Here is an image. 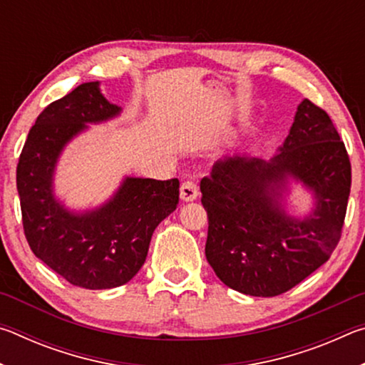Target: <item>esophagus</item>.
I'll return each mask as SVG.
<instances>
[{
    "label": "esophagus",
    "mask_w": 365,
    "mask_h": 365,
    "mask_svg": "<svg viewBox=\"0 0 365 365\" xmlns=\"http://www.w3.org/2000/svg\"><path fill=\"white\" fill-rule=\"evenodd\" d=\"M200 193L197 183L195 180H185L180 187V197L183 201H195Z\"/></svg>",
    "instance_id": "1"
}]
</instances>
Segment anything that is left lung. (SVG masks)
<instances>
[{"mask_svg":"<svg viewBox=\"0 0 365 365\" xmlns=\"http://www.w3.org/2000/svg\"><path fill=\"white\" fill-rule=\"evenodd\" d=\"M317 197L302 221L281 209L287 177ZM351 163L329 114L304 100L289 135L270 160H217L201 180L207 211L206 259L227 287L250 296H279L329 261L341 238Z\"/></svg>","mask_w":365,"mask_h":365,"instance_id":"obj_1","label":"left lung"}]
</instances>
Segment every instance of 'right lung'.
I'll return each mask as SVG.
<instances>
[{"label":"right lung","instance_id":"right-lung-1","mask_svg":"<svg viewBox=\"0 0 365 365\" xmlns=\"http://www.w3.org/2000/svg\"><path fill=\"white\" fill-rule=\"evenodd\" d=\"M100 83L78 85L41 110L17 164L24 233L34 255L73 287L108 289L130 282L145 264L154 228L178 205L177 178L127 177L96 211L73 214L53 195V174L64 146L85 123L113 119Z\"/></svg>","mask_w":365,"mask_h":365}]
</instances>
